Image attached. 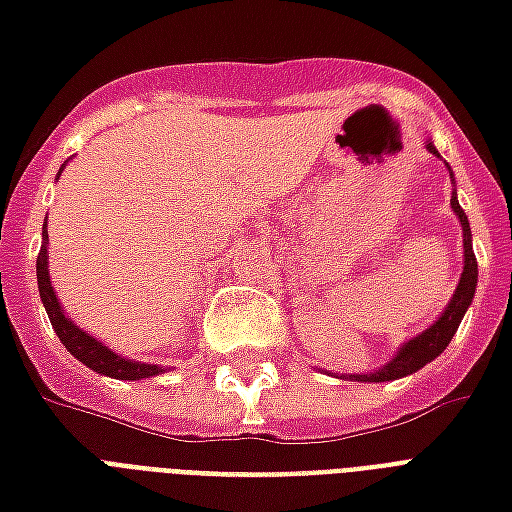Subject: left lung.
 Masks as SVG:
<instances>
[{"label": "left lung", "instance_id": "8db88e82", "mask_svg": "<svg viewBox=\"0 0 512 512\" xmlns=\"http://www.w3.org/2000/svg\"><path fill=\"white\" fill-rule=\"evenodd\" d=\"M431 154H437L434 146H426ZM453 179V176H450ZM450 206L456 211L458 222H461V230H464V274L458 279L456 295H453V301L448 304V309L442 312L437 323L426 328V331L410 339V342L404 344L399 350V355L393 358L391 363H385L380 372L374 374H350V380H363V382H388V380H399V377H407V374L418 372L423 369L426 363H431L437 355H442V350L448 347L450 339H453V333L458 331V323H461V317L467 312V306L472 304V295H475V285H478V260H475V252H472V233H469V222L467 214L461 211L458 206L456 195L450 198ZM347 380V377H344Z\"/></svg>", "mask_w": 512, "mask_h": 512}]
</instances>
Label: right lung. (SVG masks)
Listing matches in <instances>:
<instances>
[{
    "label": "right lung",
    "mask_w": 512,
    "mask_h": 512,
    "mask_svg": "<svg viewBox=\"0 0 512 512\" xmlns=\"http://www.w3.org/2000/svg\"><path fill=\"white\" fill-rule=\"evenodd\" d=\"M45 238H48V233H45L43 227V246H40V255H37V287H40V298H43L48 320L54 325L56 336L62 339L67 352L75 355L83 366H89L92 372L113 377V380H143V377L162 374V369L157 363L127 361V358H121V355H116L113 350H108L105 344L97 342L94 336L81 331L78 325H73L64 317V309L59 306V298H56L54 287H51V279H48V249H45Z\"/></svg>",
    "instance_id": "right-lung-1"
}]
</instances>
